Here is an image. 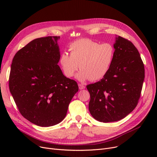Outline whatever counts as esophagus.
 Masks as SVG:
<instances>
[{
    "instance_id": "esophagus-1",
    "label": "esophagus",
    "mask_w": 157,
    "mask_h": 157,
    "mask_svg": "<svg viewBox=\"0 0 157 157\" xmlns=\"http://www.w3.org/2000/svg\"><path fill=\"white\" fill-rule=\"evenodd\" d=\"M78 86H79V89H80V90L85 89V86L84 85H82V84H79Z\"/></svg>"
}]
</instances>
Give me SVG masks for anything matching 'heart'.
<instances>
[{
	"mask_svg": "<svg viewBox=\"0 0 157 157\" xmlns=\"http://www.w3.org/2000/svg\"><path fill=\"white\" fill-rule=\"evenodd\" d=\"M70 55L62 53L60 63L65 75L72 78L79 69L76 78L84 81H95L103 78L113 63L115 49L109 43L100 44L89 39H81L72 43L69 47Z\"/></svg>",
	"mask_w": 157,
	"mask_h": 157,
	"instance_id": "b5f03b06",
	"label": "heart"
}]
</instances>
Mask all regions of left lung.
<instances>
[{"mask_svg": "<svg viewBox=\"0 0 157 157\" xmlns=\"http://www.w3.org/2000/svg\"><path fill=\"white\" fill-rule=\"evenodd\" d=\"M113 46L115 54L108 72L86 86L90 113L104 123L120 120L135 109L144 79V64L135 46L120 36L116 37Z\"/></svg>", "mask_w": 157, "mask_h": 157, "instance_id": "1", "label": "left lung"}]
</instances>
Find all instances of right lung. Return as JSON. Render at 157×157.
Wrapping results in <instances>:
<instances>
[{"label": "right lung", "instance_id": "1", "mask_svg": "<svg viewBox=\"0 0 157 157\" xmlns=\"http://www.w3.org/2000/svg\"><path fill=\"white\" fill-rule=\"evenodd\" d=\"M48 36L34 39L16 53L11 67L10 92L22 116L40 127L61 122L78 91L76 82L66 78L58 65V40Z\"/></svg>", "mask_w": 157, "mask_h": 157}]
</instances>
